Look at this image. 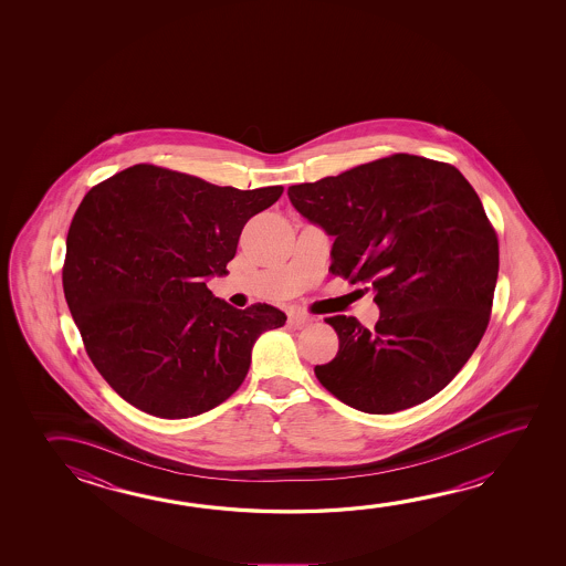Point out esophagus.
I'll list each match as a JSON object with an SVG mask.
<instances>
[{"label":"esophagus","instance_id":"esophagus-1","mask_svg":"<svg viewBox=\"0 0 566 566\" xmlns=\"http://www.w3.org/2000/svg\"><path fill=\"white\" fill-rule=\"evenodd\" d=\"M312 319L307 317V315L302 314V312H290L287 315V324L292 325V327H296V329H302V327H306Z\"/></svg>","mask_w":566,"mask_h":566}]
</instances>
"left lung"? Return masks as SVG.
Here are the masks:
<instances>
[{"label": "left lung", "mask_w": 566, "mask_h": 566, "mask_svg": "<svg viewBox=\"0 0 566 566\" xmlns=\"http://www.w3.org/2000/svg\"><path fill=\"white\" fill-rule=\"evenodd\" d=\"M297 213L334 237L332 274L371 284L369 332L334 315V361L315 377L369 415L434 397L460 373L490 324L500 247L482 201L450 164L395 154L315 184L287 187Z\"/></svg>", "instance_id": "1"}]
</instances>
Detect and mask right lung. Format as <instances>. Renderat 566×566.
<instances>
[{
  "mask_svg": "<svg viewBox=\"0 0 566 566\" xmlns=\"http://www.w3.org/2000/svg\"><path fill=\"white\" fill-rule=\"evenodd\" d=\"M282 191L138 164L84 195L63 290L91 361L132 407L159 418L219 407L241 387L260 335L286 324L279 307L237 310L207 287L227 274L242 227Z\"/></svg>",
  "mask_w": 566,
  "mask_h": 566,
  "instance_id": "add662e5",
  "label": "right lung"
}]
</instances>
